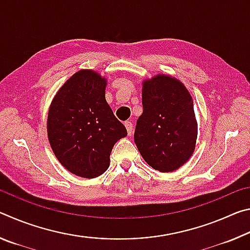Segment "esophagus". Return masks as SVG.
Listing matches in <instances>:
<instances>
[{"instance_id":"34e87169","label":"esophagus","mask_w":250,"mask_h":250,"mask_svg":"<svg viewBox=\"0 0 250 250\" xmlns=\"http://www.w3.org/2000/svg\"><path fill=\"white\" fill-rule=\"evenodd\" d=\"M125 125L126 128V131H128V134H132V124H131L130 121H125Z\"/></svg>"}]
</instances>
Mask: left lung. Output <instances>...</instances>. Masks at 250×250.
I'll list each match as a JSON object with an SVG mask.
<instances>
[{"label":"left lung","mask_w":250,"mask_h":250,"mask_svg":"<svg viewBox=\"0 0 250 250\" xmlns=\"http://www.w3.org/2000/svg\"><path fill=\"white\" fill-rule=\"evenodd\" d=\"M142 107L134 130L139 152L154 170H176L195 149L197 122L191 95L179 80L159 75L143 83Z\"/></svg>","instance_id":"left-lung-1"}]
</instances>
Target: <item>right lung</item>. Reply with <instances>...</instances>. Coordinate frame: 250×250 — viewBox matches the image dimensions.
I'll return each mask as SVG.
<instances>
[{
    "mask_svg": "<svg viewBox=\"0 0 250 250\" xmlns=\"http://www.w3.org/2000/svg\"><path fill=\"white\" fill-rule=\"evenodd\" d=\"M105 80L80 70L64 83L50 104L47 133L62 166L86 179L109 167L113 146L126 134L104 98Z\"/></svg>",
    "mask_w": 250,
    "mask_h": 250,
    "instance_id": "1",
    "label": "right lung"
}]
</instances>
